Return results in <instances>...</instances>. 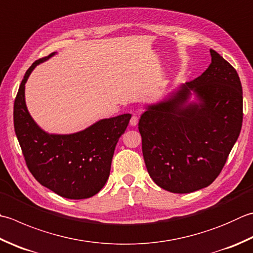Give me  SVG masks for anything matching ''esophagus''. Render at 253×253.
I'll return each instance as SVG.
<instances>
[{"mask_svg": "<svg viewBox=\"0 0 253 253\" xmlns=\"http://www.w3.org/2000/svg\"><path fill=\"white\" fill-rule=\"evenodd\" d=\"M130 125L131 126H136L137 124H138V116H136V115H132L131 116V118H130Z\"/></svg>", "mask_w": 253, "mask_h": 253, "instance_id": "esophagus-1", "label": "esophagus"}]
</instances>
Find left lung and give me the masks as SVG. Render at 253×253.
<instances>
[{"mask_svg": "<svg viewBox=\"0 0 253 253\" xmlns=\"http://www.w3.org/2000/svg\"><path fill=\"white\" fill-rule=\"evenodd\" d=\"M211 63L165 102L148 106L138 129L151 179L171 193H191L219 175L242 126V86L238 73L211 49ZM191 90L199 104L185 103Z\"/></svg>", "mask_w": 253, "mask_h": 253, "instance_id": "obj_1", "label": "left lung"}]
</instances>
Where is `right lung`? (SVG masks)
Returning a JSON list of instances; mask_svg holds the SVG:
<instances>
[{"mask_svg": "<svg viewBox=\"0 0 253 253\" xmlns=\"http://www.w3.org/2000/svg\"><path fill=\"white\" fill-rule=\"evenodd\" d=\"M53 54L38 59L25 73L14 102V129L28 170L42 185L66 199H88L105 185L114 150L131 115L102 120L72 135L42 130L27 111L25 83L34 68Z\"/></svg>", "mask_w": 253, "mask_h": 253, "instance_id": "add662e5", "label": "right lung"}]
</instances>
